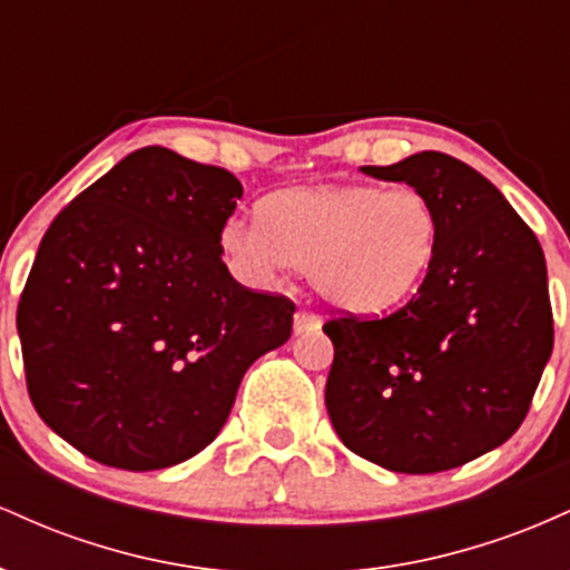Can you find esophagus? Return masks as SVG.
Returning a JSON list of instances; mask_svg holds the SVG:
<instances>
[{
    "mask_svg": "<svg viewBox=\"0 0 570 570\" xmlns=\"http://www.w3.org/2000/svg\"><path fill=\"white\" fill-rule=\"evenodd\" d=\"M318 326V316L311 311V307H299L297 313H294V332H307V330H316Z\"/></svg>",
    "mask_w": 570,
    "mask_h": 570,
    "instance_id": "esophagus-1",
    "label": "esophagus"
}]
</instances>
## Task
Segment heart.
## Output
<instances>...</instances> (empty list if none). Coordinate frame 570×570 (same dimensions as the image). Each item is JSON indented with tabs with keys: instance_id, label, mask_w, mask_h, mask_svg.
<instances>
[{
	"instance_id": "obj_1",
	"label": "heart",
	"mask_w": 570,
	"mask_h": 570,
	"mask_svg": "<svg viewBox=\"0 0 570 570\" xmlns=\"http://www.w3.org/2000/svg\"><path fill=\"white\" fill-rule=\"evenodd\" d=\"M440 238V212L421 189L326 185L267 195L259 219H230L219 244L240 276L297 265L332 305L375 313L426 284Z\"/></svg>"
}]
</instances>
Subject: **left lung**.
Returning <instances> with one entry per match:
<instances>
[{"label":"left lung","mask_w":570,"mask_h":570,"mask_svg":"<svg viewBox=\"0 0 570 570\" xmlns=\"http://www.w3.org/2000/svg\"><path fill=\"white\" fill-rule=\"evenodd\" d=\"M362 171L434 200L440 254L389 316L324 324L326 410L345 448L377 466L448 472L507 442L531 410L554 343L544 252L499 189L450 155Z\"/></svg>","instance_id":"left-lung-1"}]
</instances>
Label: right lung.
Here are the masks:
<instances>
[{"mask_svg": "<svg viewBox=\"0 0 570 570\" xmlns=\"http://www.w3.org/2000/svg\"><path fill=\"white\" fill-rule=\"evenodd\" d=\"M240 195L225 168L144 147L48 227L18 303L26 389L82 455L128 472L187 461L244 372L289 340L292 299L222 263Z\"/></svg>", "mask_w": 570, "mask_h": 570, "instance_id": "add662e5", "label": "right lung"}]
</instances>
